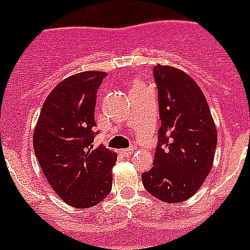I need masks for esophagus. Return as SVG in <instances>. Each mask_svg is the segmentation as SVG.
I'll return each instance as SVG.
<instances>
[{
  "instance_id": "esophagus-1",
  "label": "esophagus",
  "mask_w": 250,
  "mask_h": 250,
  "mask_svg": "<svg viewBox=\"0 0 250 250\" xmlns=\"http://www.w3.org/2000/svg\"><path fill=\"white\" fill-rule=\"evenodd\" d=\"M133 150H135V148L123 149V150H121V153H122V156H123V157H129L133 153Z\"/></svg>"
}]
</instances>
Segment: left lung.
<instances>
[{
  "label": "left lung",
  "mask_w": 250,
  "mask_h": 250,
  "mask_svg": "<svg viewBox=\"0 0 250 250\" xmlns=\"http://www.w3.org/2000/svg\"><path fill=\"white\" fill-rule=\"evenodd\" d=\"M161 128L154 164L141 175L145 189L165 202H182L202 186L213 166L217 128L202 90L171 66H154Z\"/></svg>",
  "instance_id": "1"
}]
</instances>
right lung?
I'll return each instance as SVG.
<instances>
[{
	"mask_svg": "<svg viewBox=\"0 0 250 250\" xmlns=\"http://www.w3.org/2000/svg\"><path fill=\"white\" fill-rule=\"evenodd\" d=\"M106 72L84 71L61 82L45 100L33 149L58 196L68 205L85 209L110 193L117 154L104 145L93 148L94 107Z\"/></svg>",
	"mask_w": 250,
	"mask_h": 250,
	"instance_id": "add662e5",
	"label": "right lung"
}]
</instances>
